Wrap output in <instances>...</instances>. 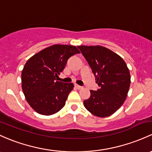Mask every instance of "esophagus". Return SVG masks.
Returning a JSON list of instances; mask_svg holds the SVG:
<instances>
[{
	"label": "esophagus",
	"instance_id": "obj_1",
	"mask_svg": "<svg viewBox=\"0 0 152 152\" xmlns=\"http://www.w3.org/2000/svg\"><path fill=\"white\" fill-rule=\"evenodd\" d=\"M74 86H75V87H76V88L78 89H80L82 88V87H81V86L78 85V84H75Z\"/></svg>",
	"mask_w": 152,
	"mask_h": 152
}]
</instances>
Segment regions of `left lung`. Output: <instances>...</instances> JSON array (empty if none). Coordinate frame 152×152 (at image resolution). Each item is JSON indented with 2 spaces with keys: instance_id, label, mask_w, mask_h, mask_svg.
Here are the masks:
<instances>
[{
  "instance_id": "1",
  "label": "left lung",
  "mask_w": 152,
  "mask_h": 152,
  "mask_svg": "<svg viewBox=\"0 0 152 152\" xmlns=\"http://www.w3.org/2000/svg\"><path fill=\"white\" fill-rule=\"evenodd\" d=\"M81 54L95 76L99 89L90 90L84 100V107L99 117L116 112L127 97L130 85V71L124 60L114 52L100 46H79Z\"/></svg>"
}]
</instances>
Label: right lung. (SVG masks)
Returning a JSON list of instances; mask_svg holds the SVG:
<instances>
[{
	"mask_svg": "<svg viewBox=\"0 0 152 152\" xmlns=\"http://www.w3.org/2000/svg\"><path fill=\"white\" fill-rule=\"evenodd\" d=\"M80 53L74 46L53 45L43 49L27 61L22 71V88L26 100L36 112L52 115L63 108L72 83H63L56 77L67 61Z\"/></svg>",
	"mask_w": 152,
	"mask_h": 152,
	"instance_id": "1",
	"label": "right lung"
}]
</instances>
